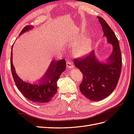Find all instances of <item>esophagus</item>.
Wrapping results in <instances>:
<instances>
[{
  "instance_id": "34e87169",
  "label": "esophagus",
  "mask_w": 134,
  "mask_h": 134,
  "mask_svg": "<svg viewBox=\"0 0 134 134\" xmlns=\"http://www.w3.org/2000/svg\"><path fill=\"white\" fill-rule=\"evenodd\" d=\"M66 66L68 68L71 69L74 67V65H73V64L71 63V62H66Z\"/></svg>"
}]
</instances>
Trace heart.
Wrapping results in <instances>:
<instances>
[{"label": "heart", "instance_id": "obj_1", "mask_svg": "<svg viewBox=\"0 0 134 134\" xmlns=\"http://www.w3.org/2000/svg\"><path fill=\"white\" fill-rule=\"evenodd\" d=\"M91 40L85 37L76 44L72 50V53L76 57H82L90 53L91 50Z\"/></svg>", "mask_w": 134, "mask_h": 134}]
</instances>
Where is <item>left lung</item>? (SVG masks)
Returning a JSON list of instances; mask_svg holds the SVG:
<instances>
[{
    "instance_id": "1",
    "label": "left lung",
    "mask_w": 134,
    "mask_h": 134,
    "mask_svg": "<svg viewBox=\"0 0 134 134\" xmlns=\"http://www.w3.org/2000/svg\"><path fill=\"white\" fill-rule=\"evenodd\" d=\"M107 37V42L113 46V51L102 63L97 59L93 51L84 58L75 59L74 65L82 72L83 80L80 91L89 99L99 101L110 95L118 83L122 68V56L118 39L112 30L102 17H97Z\"/></svg>"
}]
</instances>
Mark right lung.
Segmentation results:
<instances>
[{
    "instance_id": "right-lung-1",
    "label": "right lung",
    "mask_w": 134,
    "mask_h": 134,
    "mask_svg": "<svg viewBox=\"0 0 134 134\" xmlns=\"http://www.w3.org/2000/svg\"><path fill=\"white\" fill-rule=\"evenodd\" d=\"M34 26H26L21 32V36L25 32L33 29ZM12 47L10 68L12 76L18 90L26 98L37 103H46L53 98L57 92V82L62 72L66 69V62L64 59L52 60L45 74L39 79L38 84H30L23 81L16 74L12 62Z\"/></svg>"
}]
</instances>
